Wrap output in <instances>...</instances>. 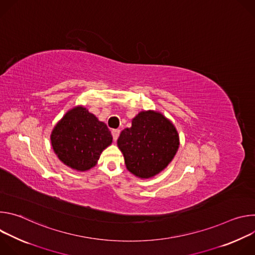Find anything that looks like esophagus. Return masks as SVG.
<instances>
[{"instance_id":"esophagus-1","label":"esophagus","mask_w":255,"mask_h":255,"mask_svg":"<svg viewBox=\"0 0 255 255\" xmlns=\"http://www.w3.org/2000/svg\"><path fill=\"white\" fill-rule=\"evenodd\" d=\"M112 135H113V139L114 141H117L119 135H120V130L119 129H113L112 130Z\"/></svg>"}]
</instances>
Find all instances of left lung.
Listing matches in <instances>:
<instances>
[{
    "instance_id": "left-lung-1",
    "label": "left lung",
    "mask_w": 255,
    "mask_h": 255,
    "mask_svg": "<svg viewBox=\"0 0 255 255\" xmlns=\"http://www.w3.org/2000/svg\"><path fill=\"white\" fill-rule=\"evenodd\" d=\"M127 169L140 178H150L173 159L179 137L174 125L161 113L142 111L132 119L117 141Z\"/></svg>"
}]
</instances>
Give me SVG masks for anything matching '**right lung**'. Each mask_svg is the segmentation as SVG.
<instances>
[{"label":"right lung","instance_id":"add662e5","mask_svg":"<svg viewBox=\"0 0 255 255\" xmlns=\"http://www.w3.org/2000/svg\"><path fill=\"white\" fill-rule=\"evenodd\" d=\"M51 145L57 157L78 171L94 167L113 137L104 122L78 106L67 111L51 132Z\"/></svg>","mask_w":255,"mask_h":255}]
</instances>
